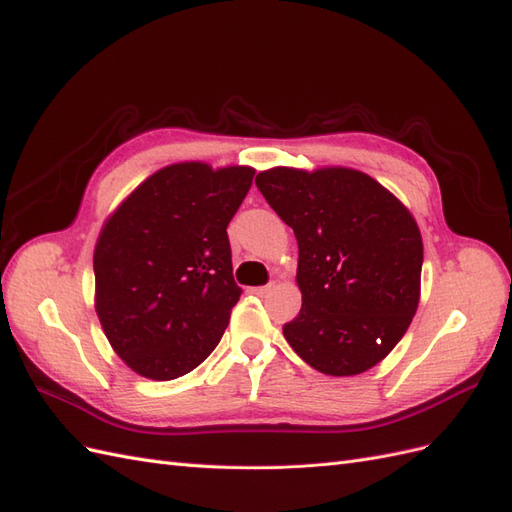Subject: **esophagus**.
Wrapping results in <instances>:
<instances>
[{
  "label": "esophagus",
  "instance_id": "esophagus-1",
  "mask_svg": "<svg viewBox=\"0 0 512 512\" xmlns=\"http://www.w3.org/2000/svg\"><path fill=\"white\" fill-rule=\"evenodd\" d=\"M271 288H273V284H267V286H258V288H252V294H258V297H262V294H267Z\"/></svg>",
  "mask_w": 512,
  "mask_h": 512
}]
</instances>
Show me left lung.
I'll use <instances>...</instances> for the list:
<instances>
[{"mask_svg": "<svg viewBox=\"0 0 512 512\" xmlns=\"http://www.w3.org/2000/svg\"><path fill=\"white\" fill-rule=\"evenodd\" d=\"M299 243V316L284 337L327 376H356L389 354L421 299L423 239L412 213L361 170L277 166L256 177Z\"/></svg>", "mask_w": 512, "mask_h": 512, "instance_id": "8db88e82", "label": "left lung"}]
</instances>
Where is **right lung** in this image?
I'll list each match as a JSON object with an SVG mask.
<instances>
[{"mask_svg":"<svg viewBox=\"0 0 512 512\" xmlns=\"http://www.w3.org/2000/svg\"><path fill=\"white\" fill-rule=\"evenodd\" d=\"M254 173L170 164L108 215L94 252L96 312L138 376L175 380L220 344L241 297L226 228Z\"/></svg>","mask_w":512,"mask_h":512,"instance_id":"1","label":"right lung"}]
</instances>
